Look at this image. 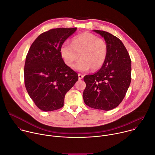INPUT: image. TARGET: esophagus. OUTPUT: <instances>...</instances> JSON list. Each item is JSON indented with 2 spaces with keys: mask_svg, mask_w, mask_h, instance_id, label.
<instances>
[{
  "mask_svg": "<svg viewBox=\"0 0 155 155\" xmlns=\"http://www.w3.org/2000/svg\"><path fill=\"white\" fill-rule=\"evenodd\" d=\"M78 79L79 80H81V79H82L83 78V77H84V75H82V74H78Z\"/></svg>",
  "mask_w": 155,
  "mask_h": 155,
  "instance_id": "1",
  "label": "esophagus"
}]
</instances>
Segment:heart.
<instances>
[{
	"label": "heart",
	"mask_w": 155,
	"mask_h": 155,
	"mask_svg": "<svg viewBox=\"0 0 155 155\" xmlns=\"http://www.w3.org/2000/svg\"><path fill=\"white\" fill-rule=\"evenodd\" d=\"M61 54L65 62L72 67L75 61L81 59L74 65V69L84 72L101 68L107 55V43L102 38L91 33L85 32L75 37L72 43L65 41L61 48Z\"/></svg>",
	"instance_id": "obj_1"
}]
</instances>
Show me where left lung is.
Here are the masks:
<instances>
[{
    "instance_id": "8db88e82",
    "label": "left lung",
    "mask_w": 155,
    "mask_h": 155,
    "mask_svg": "<svg viewBox=\"0 0 155 155\" xmlns=\"http://www.w3.org/2000/svg\"><path fill=\"white\" fill-rule=\"evenodd\" d=\"M93 31L104 38L107 55L97 72L84 77L83 97L87 106L108 111L118 106L126 95L131 81V60L118 37L104 31Z\"/></svg>"
}]
</instances>
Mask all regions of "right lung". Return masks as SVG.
<instances>
[{"label":"right lung","instance_id":"1","mask_svg":"<svg viewBox=\"0 0 155 155\" xmlns=\"http://www.w3.org/2000/svg\"><path fill=\"white\" fill-rule=\"evenodd\" d=\"M77 28H56L41 34L28 53L24 69L26 90L37 107L45 112L64 105L65 94L78 80L66 65L61 48Z\"/></svg>","mask_w":155,"mask_h":155}]
</instances>
